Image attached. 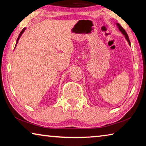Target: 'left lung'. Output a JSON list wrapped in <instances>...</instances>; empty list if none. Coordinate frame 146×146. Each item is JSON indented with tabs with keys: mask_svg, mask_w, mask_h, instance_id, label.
<instances>
[{
	"mask_svg": "<svg viewBox=\"0 0 146 146\" xmlns=\"http://www.w3.org/2000/svg\"><path fill=\"white\" fill-rule=\"evenodd\" d=\"M117 26H118V29H119V30H120L121 32H122V34L123 35L125 36V38H126V40L128 41V43H129V46H131V43H130V41H129V36H128L127 34V33H126V31H125V29H123V28H122V27L120 26V24L117 23Z\"/></svg>",
	"mask_w": 146,
	"mask_h": 146,
	"instance_id": "left-lung-1",
	"label": "left lung"
}]
</instances>
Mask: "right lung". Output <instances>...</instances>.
<instances>
[{"instance_id": "add662e5", "label": "right lung", "mask_w": 146, "mask_h": 146, "mask_svg": "<svg viewBox=\"0 0 146 146\" xmlns=\"http://www.w3.org/2000/svg\"><path fill=\"white\" fill-rule=\"evenodd\" d=\"M25 29H26V28H24L23 30L21 31V33H20V34H19V36H18V38H17V42H16V45L17 44V43H18V41H19V38H20V37H21V35H22V34H23L24 32V31H25ZM16 45H15V47H16Z\"/></svg>"}]
</instances>
